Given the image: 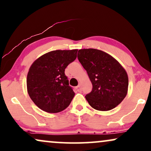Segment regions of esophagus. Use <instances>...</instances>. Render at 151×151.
Instances as JSON below:
<instances>
[{
    "mask_svg": "<svg viewBox=\"0 0 151 151\" xmlns=\"http://www.w3.org/2000/svg\"><path fill=\"white\" fill-rule=\"evenodd\" d=\"M77 89L79 91H81V85H80V84H79V85L77 86Z\"/></svg>",
    "mask_w": 151,
    "mask_h": 151,
    "instance_id": "obj_1",
    "label": "esophagus"
}]
</instances>
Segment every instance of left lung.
<instances>
[{"instance_id": "left-lung-1", "label": "left lung", "mask_w": 151, "mask_h": 151, "mask_svg": "<svg viewBox=\"0 0 151 151\" xmlns=\"http://www.w3.org/2000/svg\"><path fill=\"white\" fill-rule=\"evenodd\" d=\"M78 58L87 71L92 91L85 96L90 106L108 111L120 104L126 96L128 76L116 59L102 50L86 48L78 50Z\"/></svg>"}]
</instances>
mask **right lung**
Listing matches in <instances>:
<instances>
[{"mask_svg":"<svg viewBox=\"0 0 151 151\" xmlns=\"http://www.w3.org/2000/svg\"><path fill=\"white\" fill-rule=\"evenodd\" d=\"M78 49L56 50L38 58L27 76V91L39 108L48 113L63 111L75 93L68 85L65 68L77 58Z\"/></svg>","mask_w":151,"mask_h":151,"instance_id":"add662e5","label":"right lung"}]
</instances>
